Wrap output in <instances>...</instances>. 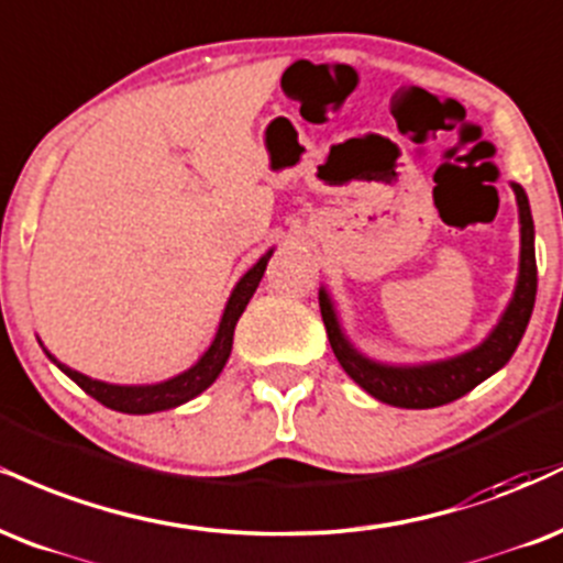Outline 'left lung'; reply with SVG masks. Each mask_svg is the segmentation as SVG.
<instances>
[{
  "label": "left lung",
  "instance_id": "8db88e82",
  "mask_svg": "<svg viewBox=\"0 0 563 563\" xmlns=\"http://www.w3.org/2000/svg\"><path fill=\"white\" fill-rule=\"evenodd\" d=\"M519 205L521 223V255H519V279L514 289L511 302L506 313L500 316L498 327L487 334V340L468 353L455 355L448 361L421 363V366H387L376 363L350 345L342 332L340 319L332 297L327 289H319L321 319L327 327L329 345H332L336 361L345 368L350 379L361 385L376 400L398 408H438L453 402L472 393L479 382L493 376L511 361L514 350L519 347L525 336L527 323H530L534 295H538V263H534V227L530 213V200L519 184H511Z\"/></svg>",
  "mask_w": 563,
  "mask_h": 563
}]
</instances>
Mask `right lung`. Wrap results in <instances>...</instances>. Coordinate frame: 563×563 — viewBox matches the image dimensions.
I'll return each mask as SVG.
<instances>
[{
	"instance_id": "add662e5",
	"label": "right lung",
	"mask_w": 563,
	"mask_h": 563,
	"mask_svg": "<svg viewBox=\"0 0 563 563\" xmlns=\"http://www.w3.org/2000/svg\"><path fill=\"white\" fill-rule=\"evenodd\" d=\"M274 250H268L261 261L255 263L247 274L236 282L234 292H231L227 308H223L221 323H218V332L216 340L210 342V347L205 350L202 358L195 363V366L187 368L184 374L174 376V379H165L157 382V385H108V382H99L91 379L81 372H73L70 366L59 363L49 350H44L46 358L52 363H57V368L63 374H68L78 387L84 389L86 395L102 402V406L112 408V411H121V413H155V411H168V408L181 406L197 395L205 393L213 382L218 379V374L223 372L227 366L229 355H231V342H234V327L240 321V316L247 308L250 297L255 295L257 284L263 279V271L268 266V257Z\"/></svg>"
}]
</instances>
